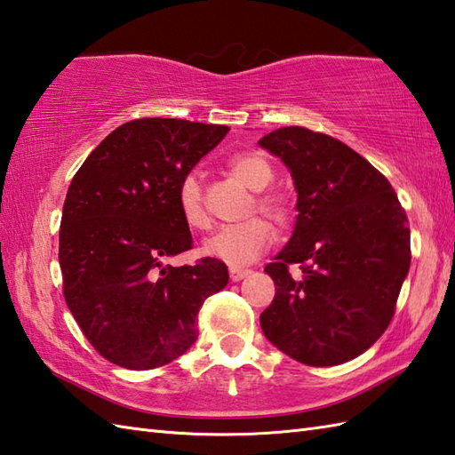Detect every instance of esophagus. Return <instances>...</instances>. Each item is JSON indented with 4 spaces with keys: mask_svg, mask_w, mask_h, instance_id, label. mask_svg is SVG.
Masks as SVG:
<instances>
[{
    "mask_svg": "<svg viewBox=\"0 0 455 455\" xmlns=\"http://www.w3.org/2000/svg\"><path fill=\"white\" fill-rule=\"evenodd\" d=\"M248 274H250V269H244V267H230L228 269L230 282H240V279H244Z\"/></svg>",
    "mask_w": 455,
    "mask_h": 455,
    "instance_id": "1",
    "label": "esophagus"
}]
</instances>
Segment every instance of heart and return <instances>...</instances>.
Returning <instances> with one entry per match:
<instances>
[{
	"instance_id": "b5f03b06",
	"label": "heart",
	"mask_w": 455,
	"mask_h": 455,
	"mask_svg": "<svg viewBox=\"0 0 455 455\" xmlns=\"http://www.w3.org/2000/svg\"><path fill=\"white\" fill-rule=\"evenodd\" d=\"M227 168L233 176L250 191H256L254 203L250 205L252 212H262L264 217L283 228L293 219V201L283 191H264L274 181L275 172L262 152H238L227 160ZM178 205L181 219L191 228H207L209 212L203 199L201 183L196 176H188L181 181L178 191ZM274 233L267 222L259 217H252L238 225L222 227L203 243V252L209 258L219 259L233 267H243L256 262L269 248Z\"/></svg>"
}]
</instances>
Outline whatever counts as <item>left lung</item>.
<instances>
[{"mask_svg":"<svg viewBox=\"0 0 455 455\" xmlns=\"http://www.w3.org/2000/svg\"><path fill=\"white\" fill-rule=\"evenodd\" d=\"M258 144L291 172L299 211L291 240L264 269L275 297L259 324L305 365L350 362L395 315L411 266L407 212L387 178L334 137L283 127ZM293 263L299 278L288 274Z\"/></svg>","mask_w":455,"mask_h":455,"instance_id":"obj_1","label":"left lung"}]
</instances>
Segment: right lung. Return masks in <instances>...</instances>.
Listing matches in <instances>:
<instances>
[{"label":"right lung","mask_w":455,"mask_h":455,"mask_svg":"<svg viewBox=\"0 0 455 455\" xmlns=\"http://www.w3.org/2000/svg\"><path fill=\"white\" fill-rule=\"evenodd\" d=\"M228 127L134 119L101 140L68 188L58 259L84 336L105 360L154 370L197 340L203 301L228 283L227 266H164L193 248L178 191Z\"/></svg>","instance_id":"add662e5"}]
</instances>
